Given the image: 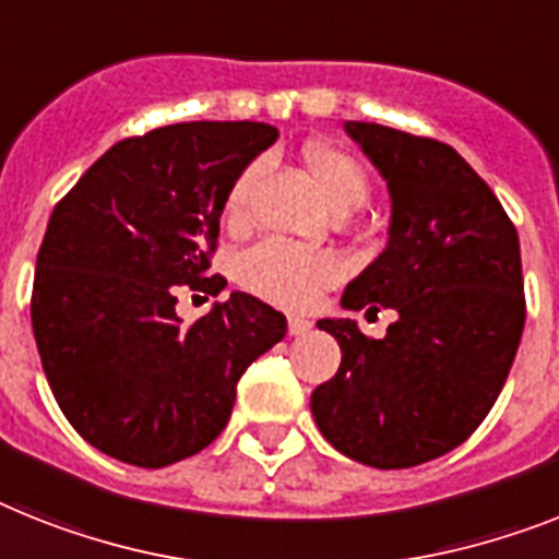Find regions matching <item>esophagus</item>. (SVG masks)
Listing matches in <instances>:
<instances>
[{
    "label": "esophagus",
    "instance_id": "1",
    "mask_svg": "<svg viewBox=\"0 0 559 559\" xmlns=\"http://www.w3.org/2000/svg\"><path fill=\"white\" fill-rule=\"evenodd\" d=\"M311 331V322L302 317H288V334L290 336H306Z\"/></svg>",
    "mask_w": 559,
    "mask_h": 559
}]
</instances>
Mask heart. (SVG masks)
<instances>
[{
  "label": "heart",
  "mask_w": 559,
  "mask_h": 559,
  "mask_svg": "<svg viewBox=\"0 0 559 559\" xmlns=\"http://www.w3.org/2000/svg\"><path fill=\"white\" fill-rule=\"evenodd\" d=\"M302 159H306L313 186L320 188L322 200L329 202L336 214H352L362 207L368 197V179L352 154L334 145L311 142L302 151ZM260 170V165H251L230 186L228 202H225V214L230 223L246 219L248 200H251ZM343 274V262L334 253L294 248L274 239H265L239 257V283L265 302L290 308V311L313 306L322 290L340 283Z\"/></svg>",
  "instance_id": "obj_1"
}]
</instances>
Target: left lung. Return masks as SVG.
Masks as SVG:
<instances>
[{
  "label": "left lung",
  "mask_w": 559,
  "mask_h": 559,
  "mask_svg": "<svg viewBox=\"0 0 559 559\" xmlns=\"http://www.w3.org/2000/svg\"><path fill=\"white\" fill-rule=\"evenodd\" d=\"M345 133L391 197L389 246L343 294L345 311L394 308L382 340L320 320L343 362L311 394L322 437L373 468H412L474 435L500 396L525 325L518 228L445 142L373 122Z\"/></svg>",
  "instance_id": "left-lung-1"
}]
</instances>
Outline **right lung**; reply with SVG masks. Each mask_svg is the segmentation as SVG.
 Returning <instances> with one entry per match:
<instances>
[{
    "label": "right lung",
    "instance_id": "1",
    "mask_svg": "<svg viewBox=\"0 0 559 559\" xmlns=\"http://www.w3.org/2000/svg\"><path fill=\"white\" fill-rule=\"evenodd\" d=\"M280 136L265 122H179L105 151L53 207L31 322L48 385L103 454L163 468L219 437L237 382L288 322L234 290L182 325L177 285L211 290L230 186Z\"/></svg>",
    "mask_w": 559,
    "mask_h": 559
}]
</instances>
